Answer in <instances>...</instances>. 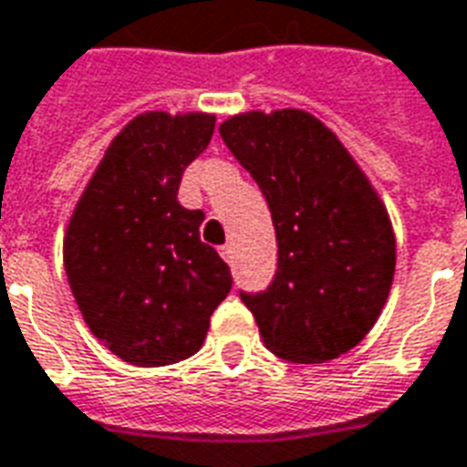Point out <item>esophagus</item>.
Returning <instances> with one entry per match:
<instances>
[{
    "label": "esophagus",
    "instance_id": "34e87169",
    "mask_svg": "<svg viewBox=\"0 0 467 467\" xmlns=\"http://www.w3.org/2000/svg\"><path fill=\"white\" fill-rule=\"evenodd\" d=\"M221 251V258H223V261H234V246H231V244H223V246L219 248Z\"/></svg>",
    "mask_w": 467,
    "mask_h": 467
}]
</instances>
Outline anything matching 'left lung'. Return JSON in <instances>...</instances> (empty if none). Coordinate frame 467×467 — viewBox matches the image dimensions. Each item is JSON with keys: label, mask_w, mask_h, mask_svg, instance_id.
I'll return each instance as SVG.
<instances>
[{"label": "left lung", "mask_w": 467, "mask_h": 467, "mask_svg": "<svg viewBox=\"0 0 467 467\" xmlns=\"http://www.w3.org/2000/svg\"><path fill=\"white\" fill-rule=\"evenodd\" d=\"M223 144L266 196L278 268L241 301L266 348L294 363L338 358L386 306L396 238L383 203L331 129L306 111L238 114Z\"/></svg>", "instance_id": "1"}]
</instances>
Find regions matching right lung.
Wrapping results in <instances>:
<instances>
[{
	"instance_id": "1",
	"label": "right lung",
	"mask_w": 467,
	"mask_h": 467,
	"mask_svg": "<svg viewBox=\"0 0 467 467\" xmlns=\"http://www.w3.org/2000/svg\"><path fill=\"white\" fill-rule=\"evenodd\" d=\"M211 114L136 117L111 141L64 238L84 321L131 366H169L201 348L231 268L203 244V211L183 209V169L209 146Z\"/></svg>"
}]
</instances>
